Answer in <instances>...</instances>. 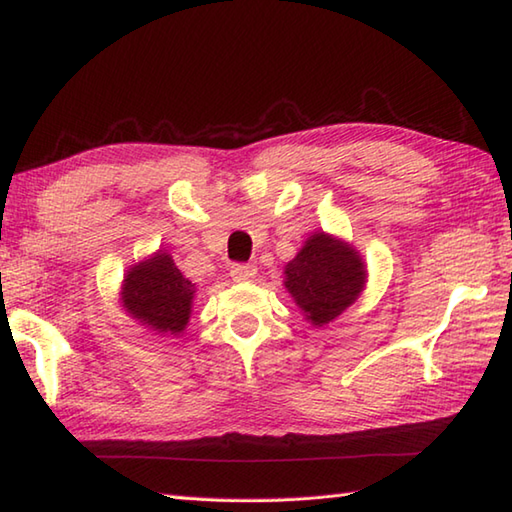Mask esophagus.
Listing matches in <instances>:
<instances>
[{"label": "esophagus", "instance_id": "obj_1", "mask_svg": "<svg viewBox=\"0 0 512 512\" xmlns=\"http://www.w3.org/2000/svg\"><path fill=\"white\" fill-rule=\"evenodd\" d=\"M255 275H257V266L255 264H233L231 266V277L235 281L255 279Z\"/></svg>", "mask_w": 512, "mask_h": 512}]
</instances>
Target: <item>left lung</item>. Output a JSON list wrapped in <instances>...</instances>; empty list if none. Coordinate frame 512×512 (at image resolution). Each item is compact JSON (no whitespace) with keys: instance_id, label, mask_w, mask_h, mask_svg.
I'll return each mask as SVG.
<instances>
[{"instance_id":"obj_1","label":"left lung","mask_w":512,"mask_h":512,"mask_svg":"<svg viewBox=\"0 0 512 512\" xmlns=\"http://www.w3.org/2000/svg\"><path fill=\"white\" fill-rule=\"evenodd\" d=\"M365 284V268L350 246L325 233L312 235L286 266V288L314 325L330 323L352 306Z\"/></svg>"}]
</instances>
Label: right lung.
I'll return each instance as SVG.
<instances>
[{
    "label": "right lung",
    "instance_id": "obj_1",
    "mask_svg": "<svg viewBox=\"0 0 512 512\" xmlns=\"http://www.w3.org/2000/svg\"><path fill=\"white\" fill-rule=\"evenodd\" d=\"M193 284L184 279L167 253H158L127 273L123 303L147 328L180 334L191 314Z\"/></svg>",
    "mask_w": 512,
    "mask_h": 512
}]
</instances>
